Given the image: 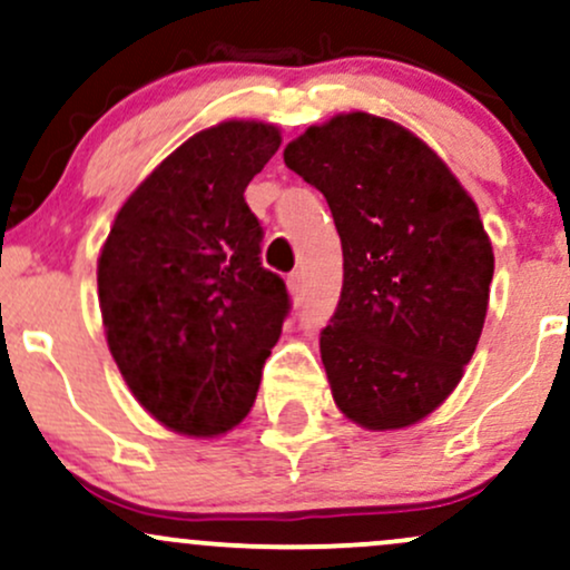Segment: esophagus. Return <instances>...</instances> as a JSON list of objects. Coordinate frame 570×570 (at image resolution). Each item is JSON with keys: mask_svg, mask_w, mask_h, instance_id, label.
<instances>
[{"mask_svg": "<svg viewBox=\"0 0 570 570\" xmlns=\"http://www.w3.org/2000/svg\"><path fill=\"white\" fill-rule=\"evenodd\" d=\"M286 286H289V292L294 297H299V294L305 292V273L303 271H294L286 276Z\"/></svg>", "mask_w": 570, "mask_h": 570, "instance_id": "1", "label": "esophagus"}]
</instances>
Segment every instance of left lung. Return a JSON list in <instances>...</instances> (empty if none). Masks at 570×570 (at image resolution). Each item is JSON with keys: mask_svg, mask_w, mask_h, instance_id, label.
<instances>
[{"mask_svg": "<svg viewBox=\"0 0 570 570\" xmlns=\"http://www.w3.org/2000/svg\"><path fill=\"white\" fill-rule=\"evenodd\" d=\"M343 244V292L322 330L332 396L358 426L404 429L453 394L485 324L493 246L472 195L426 141L367 112L286 144Z\"/></svg>", "mask_w": 570, "mask_h": 570, "instance_id": "obj_1", "label": "left lung"}]
</instances>
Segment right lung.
<instances>
[{
	"instance_id": "add662e5",
	"label": "right lung",
	"mask_w": 570,
	"mask_h": 570,
	"mask_svg": "<svg viewBox=\"0 0 570 570\" xmlns=\"http://www.w3.org/2000/svg\"><path fill=\"white\" fill-rule=\"evenodd\" d=\"M278 147V128L259 120L195 134L130 193L98 257L117 370L179 434L219 436L244 421L289 313L244 198Z\"/></svg>"
}]
</instances>
